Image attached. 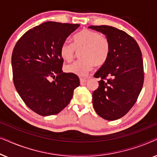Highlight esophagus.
<instances>
[{"label":"esophagus","instance_id":"1","mask_svg":"<svg viewBox=\"0 0 157 157\" xmlns=\"http://www.w3.org/2000/svg\"><path fill=\"white\" fill-rule=\"evenodd\" d=\"M87 81L86 78H80V83L81 85L84 84V83Z\"/></svg>","mask_w":157,"mask_h":157}]
</instances>
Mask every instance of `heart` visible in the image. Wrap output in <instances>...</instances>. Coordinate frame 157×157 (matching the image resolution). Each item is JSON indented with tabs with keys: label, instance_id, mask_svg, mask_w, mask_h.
Segmentation results:
<instances>
[{
	"label": "heart",
	"instance_id": "obj_1",
	"mask_svg": "<svg viewBox=\"0 0 157 157\" xmlns=\"http://www.w3.org/2000/svg\"><path fill=\"white\" fill-rule=\"evenodd\" d=\"M79 52L80 60L65 66L67 73L78 76H84L91 71L94 65L101 66L107 61L110 54V43L106 36L95 31L83 29L75 34L73 44L64 41L60 48L62 59L69 61L76 51Z\"/></svg>",
	"mask_w": 157,
	"mask_h": 157
}]
</instances>
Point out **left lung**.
<instances>
[{
    "label": "left lung",
    "instance_id": "8db88e82",
    "mask_svg": "<svg viewBox=\"0 0 157 157\" xmlns=\"http://www.w3.org/2000/svg\"><path fill=\"white\" fill-rule=\"evenodd\" d=\"M89 29L103 33L110 43L108 59L94 74L101 80L92 96L97 114L113 121L132 109L141 91L142 54L136 40L121 30L109 25H91Z\"/></svg>",
    "mask_w": 157,
    "mask_h": 157
}]
</instances>
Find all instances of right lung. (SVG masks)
<instances>
[{
  "label": "right lung",
  "mask_w": 157,
  "mask_h": 157,
  "mask_svg": "<svg viewBox=\"0 0 157 157\" xmlns=\"http://www.w3.org/2000/svg\"><path fill=\"white\" fill-rule=\"evenodd\" d=\"M79 24L48 21L30 29L16 43L11 63L16 89L26 106L43 117L69 104L80 85L76 75L63 73L60 48ZM56 79L52 82L50 78Z\"/></svg>",
  "instance_id": "obj_1"
}]
</instances>
